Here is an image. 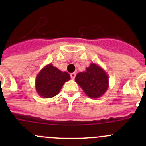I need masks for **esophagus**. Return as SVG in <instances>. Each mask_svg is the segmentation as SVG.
Listing matches in <instances>:
<instances>
[{
  "instance_id": "1",
  "label": "esophagus",
  "mask_w": 146,
  "mask_h": 146,
  "mask_svg": "<svg viewBox=\"0 0 146 146\" xmlns=\"http://www.w3.org/2000/svg\"><path fill=\"white\" fill-rule=\"evenodd\" d=\"M76 73H71V74H70V78H71V79H74L75 78H76Z\"/></svg>"
}]
</instances>
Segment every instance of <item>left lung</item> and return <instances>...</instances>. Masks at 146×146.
I'll return each instance as SVG.
<instances>
[{"mask_svg":"<svg viewBox=\"0 0 146 146\" xmlns=\"http://www.w3.org/2000/svg\"><path fill=\"white\" fill-rule=\"evenodd\" d=\"M75 80L87 96L96 99L102 96L109 88V77L99 65L91 63L85 71L76 75Z\"/></svg>","mask_w":146,"mask_h":146,"instance_id":"1","label":"left lung"}]
</instances>
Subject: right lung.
<instances>
[{"label":"right lung","instance_id":"right-lung-1","mask_svg":"<svg viewBox=\"0 0 146 146\" xmlns=\"http://www.w3.org/2000/svg\"><path fill=\"white\" fill-rule=\"evenodd\" d=\"M70 79L67 72H63L49 64L39 71L36 77L35 88L39 96L51 98L56 96L66 82Z\"/></svg>","mask_w":146,"mask_h":146}]
</instances>
